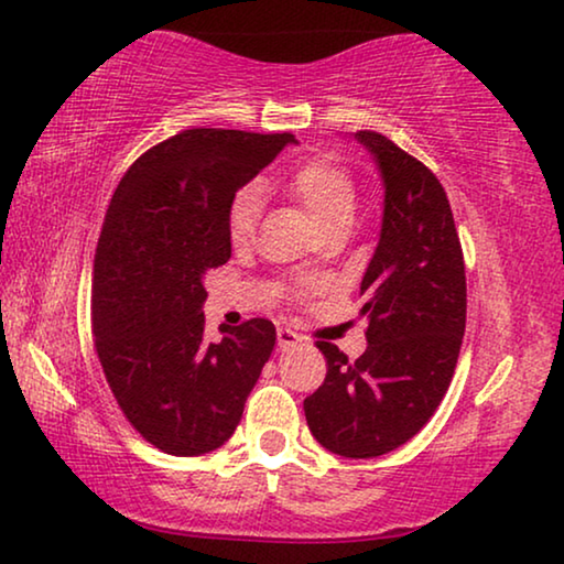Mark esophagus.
Masks as SVG:
<instances>
[{
	"instance_id": "esophagus-1",
	"label": "esophagus",
	"mask_w": 564,
	"mask_h": 564,
	"mask_svg": "<svg viewBox=\"0 0 564 564\" xmlns=\"http://www.w3.org/2000/svg\"><path fill=\"white\" fill-rule=\"evenodd\" d=\"M297 344H303V336H300L297 330H292L288 326L276 328V346H280L282 351L284 349H292V346H297Z\"/></svg>"
}]
</instances>
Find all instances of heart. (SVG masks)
<instances>
[{
    "label": "heart",
    "instance_id": "b5f03b06",
    "mask_svg": "<svg viewBox=\"0 0 564 564\" xmlns=\"http://www.w3.org/2000/svg\"><path fill=\"white\" fill-rule=\"evenodd\" d=\"M311 215L321 230L330 226H349L357 213V187L351 174L330 156L307 159L282 184ZM261 213V195L246 187L236 195L228 210V238L234 246H246L253 238Z\"/></svg>",
    "mask_w": 564,
    "mask_h": 564
}]
</instances>
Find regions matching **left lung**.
Here are the masks:
<instances>
[{"instance_id":"8db88e82","label":"left lung","mask_w":564,"mask_h":564,"mask_svg":"<svg viewBox=\"0 0 564 564\" xmlns=\"http://www.w3.org/2000/svg\"><path fill=\"white\" fill-rule=\"evenodd\" d=\"M382 180V223L361 280L367 349L349 361L321 341L326 380L305 398L307 429L351 459L398 449L426 426L449 388L467 318L465 259L446 192L390 138L359 130Z\"/></svg>"}]
</instances>
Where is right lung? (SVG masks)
<instances>
[{
  "mask_svg": "<svg viewBox=\"0 0 564 564\" xmlns=\"http://www.w3.org/2000/svg\"><path fill=\"white\" fill-rule=\"evenodd\" d=\"M295 135L192 128L145 151L107 207L91 280V334L133 429L174 457L234 436L274 349L272 321L205 338V274L230 259L236 192Z\"/></svg>",
  "mask_w": 564,
  "mask_h": 564,
  "instance_id": "obj_1",
  "label": "right lung"
}]
</instances>
